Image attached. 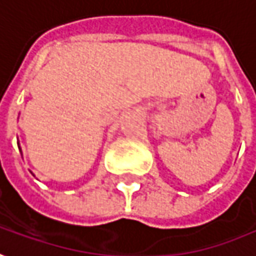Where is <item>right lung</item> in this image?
Listing matches in <instances>:
<instances>
[{"label": "right lung", "mask_w": 256, "mask_h": 256, "mask_svg": "<svg viewBox=\"0 0 256 256\" xmlns=\"http://www.w3.org/2000/svg\"><path fill=\"white\" fill-rule=\"evenodd\" d=\"M18 147H20V146H18Z\"/></svg>", "instance_id": "right-lung-1"}]
</instances>
